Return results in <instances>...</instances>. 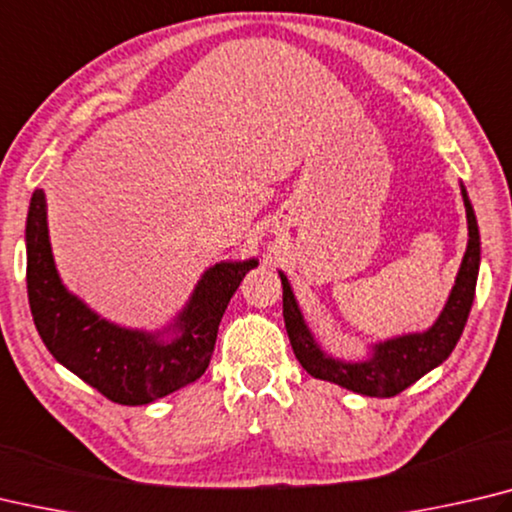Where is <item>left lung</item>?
<instances>
[{
	"label": "left lung",
	"instance_id": "obj_1",
	"mask_svg": "<svg viewBox=\"0 0 512 512\" xmlns=\"http://www.w3.org/2000/svg\"><path fill=\"white\" fill-rule=\"evenodd\" d=\"M461 197L468 217V248L441 315L423 333H407V336L376 342V345H371V351L365 360H340L320 349L313 333L306 327L304 315L291 291V284H288L286 275L280 273L284 288L282 300L288 340H291L295 358L300 360V365L313 378L329 380V383H336L362 396L392 398L401 394L403 389L414 385L427 371L439 367L450 356L468 322L472 300H475V286L481 262L477 217L463 185Z\"/></svg>",
	"mask_w": 512,
	"mask_h": 512
}]
</instances>
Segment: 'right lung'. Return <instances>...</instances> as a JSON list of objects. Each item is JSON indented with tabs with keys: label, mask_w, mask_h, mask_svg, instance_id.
I'll return each mask as SVG.
<instances>
[{
	"label": "right lung",
	"mask_w": 512,
	"mask_h": 512,
	"mask_svg": "<svg viewBox=\"0 0 512 512\" xmlns=\"http://www.w3.org/2000/svg\"><path fill=\"white\" fill-rule=\"evenodd\" d=\"M257 264L253 257L210 266L170 327L156 333L125 329L100 318L62 284L44 190L33 192L26 217V288L37 333L60 365L120 405L154 403L203 376L230 297Z\"/></svg>",
	"instance_id": "right-lung-1"
}]
</instances>
